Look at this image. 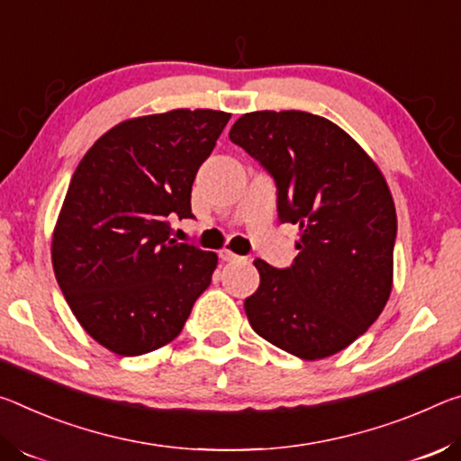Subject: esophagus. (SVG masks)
I'll use <instances>...</instances> for the list:
<instances>
[{"label":"esophagus","instance_id":"1","mask_svg":"<svg viewBox=\"0 0 461 461\" xmlns=\"http://www.w3.org/2000/svg\"><path fill=\"white\" fill-rule=\"evenodd\" d=\"M221 259H222V261H230V263H235V261H243V258H239L237 253L229 251V249H222V251H221Z\"/></svg>","mask_w":461,"mask_h":461}]
</instances>
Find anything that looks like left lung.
<instances>
[{
    "label": "left lung",
    "instance_id": "obj_1",
    "mask_svg": "<svg viewBox=\"0 0 461 461\" xmlns=\"http://www.w3.org/2000/svg\"><path fill=\"white\" fill-rule=\"evenodd\" d=\"M229 137L274 177L280 222L300 226L290 267L255 259L261 284L247 319L300 359L335 356L390 298L396 210L386 179L349 134L308 112H251Z\"/></svg>",
    "mask_w": 461,
    "mask_h": 461
}]
</instances>
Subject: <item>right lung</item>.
I'll return each mask as SVG.
<instances>
[{"mask_svg":"<svg viewBox=\"0 0 461 461\" xmlns=\"http://www.w3.org/2000/svg\"><path fill=\"white\" fill-rule=\"evenodd\" d=\"M230 114L171 110L120 122L75 169L52 235V267L83 329L118 356L176 339L212 282V251L171 239L194 218L192 184Z\"/></svg>","mask_w":461,"mask_h":461,"instance_id":"1","label":"right lung"}]
</instances>
